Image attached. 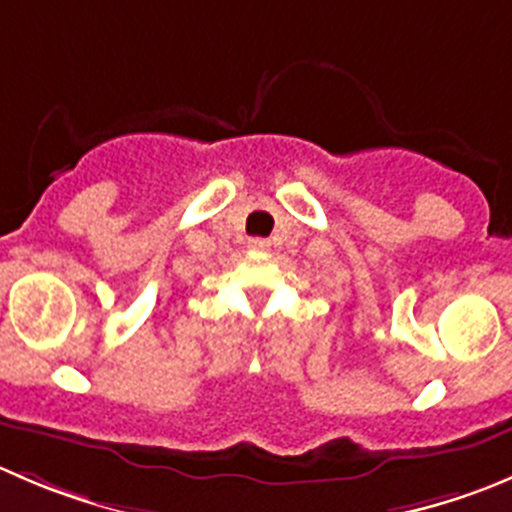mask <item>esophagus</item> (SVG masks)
Returning a JSON list of instances; mask_svg holds the SVG:
<instances>
[{
	"label": "esophagus",
	"mask_w": 512,
	"mask_h": 512,
	"mask_svg": "<svg viewBox=\"0 0 512 512\" xmlns=\"http://www.w3.org/2000/svg\"><path fill=\"white\" fill-rule=\"evenodd\" d=\"M250 250H257V252L270 250V242L262 240V237H255V240H250Z\"/></svg>",
	"instance_id": "obj_1"
}]
</instances>
